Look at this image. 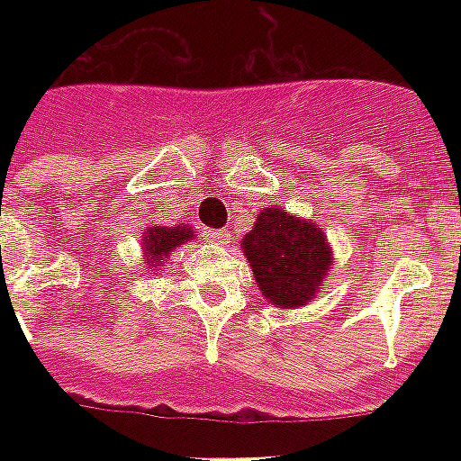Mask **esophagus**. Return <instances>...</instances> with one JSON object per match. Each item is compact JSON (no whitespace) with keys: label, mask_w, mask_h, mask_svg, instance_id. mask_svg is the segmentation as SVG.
Here are the masks:
<instances>
[{"label":"esophagus","mask_w":461,"mask_h":461,"mask_svg":"<svg viewBox=\"0 0 461 461\" xmlns=\"http://www.w3.org/2000/svg\"><path fill=\"white\" fill-rule=\"evenodd\" d=\"M205 237H208L210 241H217V244H227V241H230V234L224 230H208L205 231Z\"/></svg>","instance_id":"obj_1"}]
</instances>
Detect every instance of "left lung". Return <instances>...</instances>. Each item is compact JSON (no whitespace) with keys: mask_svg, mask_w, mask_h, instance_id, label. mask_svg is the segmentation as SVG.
Instances as JSON below:
<instances>
[{"mask_svg":"<svg viewBox=\"0 0 461 461\" xmlns=\"http://www.w3.org/2000/svg\"><path fill=\"white\" fill-rule=\"evenodd\" d=\"M241 251L260 294L277 308H302L313 302L335 266L321 224L280 205L260 210L253 230L241 239Z\"/></svg>","mask_w":461,"mask_h":461,"instance_id":"8db88e82","label":"left lung"}]
</instances>
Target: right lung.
<instances>
[{
	"mask_svg": "<svg viewBox=\"0 0 461 461\" xmlns=\"http://www.w3.org/2000/svg\"><path fill=\"white\" fill-rule=\"evenodd\" d=\"M195 237V230L191 224H176V227H159L150 224L148 230L140 231V249H143V260L150 275H158V270L165 266L169 253L179 249Z\"/></svg>",
	"mask_w": 461,
	"mask_h": 461,
	"instance_id": "obj_1",
	"label": "right lung"
}]
</instances>
